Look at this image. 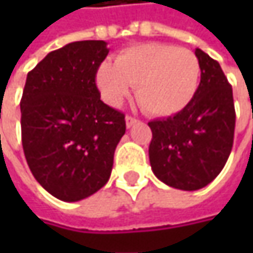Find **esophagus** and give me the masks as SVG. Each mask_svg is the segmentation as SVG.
<instances>
[{
    "label": "esophagus",
    "instance_id": "1",
    "mask_svg": "<svg viewBox=\"0 0 253 253\" xmlns=\"http://www.w3.org/2000/svg\"><path fill=\"white\" fill-rule=\"evenodd\" d=\"M136 123H139V120H136V119H133V117H130V116H126V126L130 128L131 126H134Z\"/></svg>",
    "mask_w": 253,
    "mask_h": 253
}]
</instances>
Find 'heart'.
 Segmentation results:
<instances>
[{
  "mask_svg": "<svg viewBox=\"0 0 253 253\" xmlns=\"http://www.w3.org/2000/svg\"><path fill=\"white\" fill-rule=\"evenodd\" d=\"M96 86L110 105H119L136 86L140 107L151 116L170 117L196 95L201 64L193 51L164 43H140L122 51L114 64L96 72Z\"/></svg>",
  "mask_w": 253,
  "mask_h": 253,
  "instance_id": "obj_1",
  "label": "heart"
}]
</instances>
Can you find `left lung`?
Segmentation results:
<instances>
[{
  "label": "left lung",
  "instance_id": "obj_1",
  "mask_svg": "<svg viewBox=\"0 0 253 253\" xmlns=\"http://www.w3.org/2000/svg\"><path fill=\"white\" fill-rule=\"evenodd\" d=\"M195 55L201 83L192 102L171 117L148 123L151 169L163 183L180 190L202 189L221 173L236 125L233 89L220 64L199 48Z\"/></svg>",
  "mask_w": 253,
  "mask_h": 253
}]
</instances>
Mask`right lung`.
I'll use <instances>...</instances> for the list:
<instances>
[{
    "mask_svg": "<svg viewBox=\"0 0 253 253\" xmlns=\"http://www.w3.org/2000/svg\"><path fill=\"white\" fill-rule=\"evenodd\" d=\"M105 41H79L49 52L27 73L20 102L22 143L36 181L64 202L98 192L111 176L125 114L101 101L95 76Z\"/></svg>",
    "mask_w": 253,
    "mask_h": 253,
    "instance_id": "add662e5",
    "label": "right lung"
}]
</instances>
